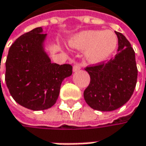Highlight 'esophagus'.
<instances>
[{
  "label": "esophagus",
  "instance_id": "1",
  "mask_svg": "<svg viewBox=\"0 0 146 146\" xmlns=\"http://www.w3.org/2000/svg\"><path fill=\"white\" fill-rule=\"evenodd\" d=\"M80 68H81V65H80V63L76 62V63H75V64H74V66H73V70H74V71H77V70H79Z\"/></svg>",
  "mask_w": 146,
  "mask_h": 146
}]
</instances>
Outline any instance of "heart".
Instances as JSON below:
<instances>
[{"label":"heart","mask_w":146,"mask_h":146,"mask_svg":"<svg viewBox=\"0 0 146 146\" xmlns=\"http://www.w3.org/2000/svg\"><path fill=\"white\" fill-rule=\"evenodd\" d=\"M70 45L86 50L85 56L91 63H100L108 59L117 46V38L110 30H89L76 35Z\"/></svg>","instance_id":"obj_1"}]
</instances>
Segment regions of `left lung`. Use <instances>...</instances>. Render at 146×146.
Segmentation results:
<instances>
[{
	"label": "left lung",
	"mask_w": 146,
	"mask_h": 146,
	"mask_svg": "<svg viewBox=\"0 0 146 146\" xmlns=\"http://www.w3.org/2000/svg\"><path fill=\"white\" fill-rule=\"evenodd\" d=\"M118 52L108 62L86 66L90 76L84 91L87 104L98 111H113L131 98L137 81L135 52L122 33L115 32Z\"/></svg>",
	"instance_id": "8db88e82"
}]
</instances>
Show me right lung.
I'll return each instance as SVG.
<instances>
[{
  "mask_svg": "<svg viewBox=\"0 0 146 146\" xmlns=\"http://www.w3.org/2000/svg\"><path fill=\"white\" fill-rule=\"evenodd\" d=\"M36 28L24 33L10 48L5 80L12 98L26 108L38 111L53 106L63 80L72 66L52 63L42 48L46 33Z\"/></svg>",
  "mask_w": 146,
  "mask_h": 146,
  "instance_id": "obj_1",
  "label": "right lung"
}]
</instances>
